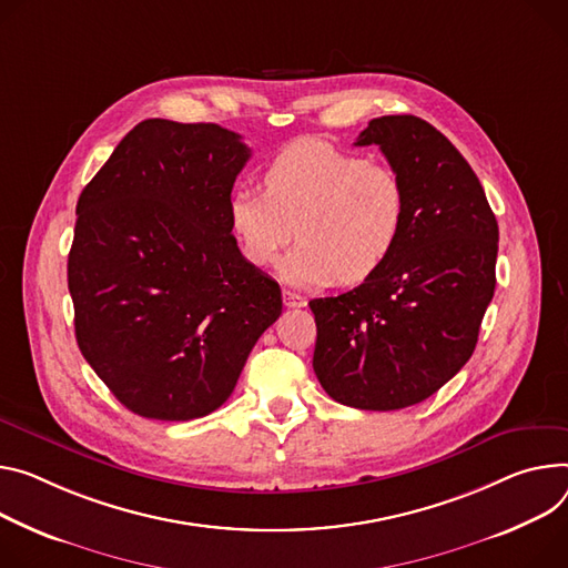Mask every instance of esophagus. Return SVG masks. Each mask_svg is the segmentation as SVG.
I'll use <instances>...</instances> for the list:
<instances>
[{
  "label": "esophagus",
  "mask_w": 568,
  "mask_h": 568,
  "mask_svg": "<svg viewBox=\"0 0 568 568\" xmlns=\"http://www.w3.org/2000/svg\"><path fill=\"white\" fill-rule=\"evenodd\" d=\"M283 303H285V307H303L307 301L292 290H283Z\"/></svg>",
  "instance_id": "obj_1"
}]
</instances>
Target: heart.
Returning a JSON list of instances; mask_svg holds the SVG:
<instances>
[{
  "instance_id": "b5f03b06",
  "label": "heart",
  "mask_w": 568,
  "mask_h": 568,
  "mask_svg": "<svg viewBox=\"0 0 568 568\" xmlns=\"http://www.w3.org/2000/svg\"><path fill=\"white\" fill-rule=\"evenodd\" d=\"M405 187L378 161L317 138L283 146L265 170V192L237 187L229 199V231L244 261L270 267L294 233L283 265L298 285H346L374 276L396 248L405 224Z\"/></svg>"
}]
</instances>
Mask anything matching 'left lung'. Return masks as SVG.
Segmentation results:
<instances>
[{"mask_svg": "<svg viewBox=\"0 0 568 568\" xmlns=\"http://www.w3.org/2000/svg\"><path fill=\"white\" fill-rule=\"evenodd\" d=\"M378 144L405 187V224L363 285L313 298V367L331 398L400 409L433 396L471 357L496 287L498 224L462 153L415 115H385L357 135Z\"/></svg>", "mask_w": 568, "mask_h": 568, "instance_id": "obj_1", "label": "left lung"}]
</instances>
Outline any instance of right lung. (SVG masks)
<instances>
[{"mask_svg": "<svg viewBox=\"0 0 568 568\" xmlns=\"http://www.w3.org/2000/svg\"><path fill=\"white\" fill-rule=\"evenodd\" d=\"M248 156L220 124L144 120L79 196L68 257L77 342L144 419L211 415L281 317L278 283L244 261L229 231Z\"/></svg>", "mask_w": 568, "mask_h": 568, "instance_id": "right-lung-1", "label": "right lung"}]
</instances>
